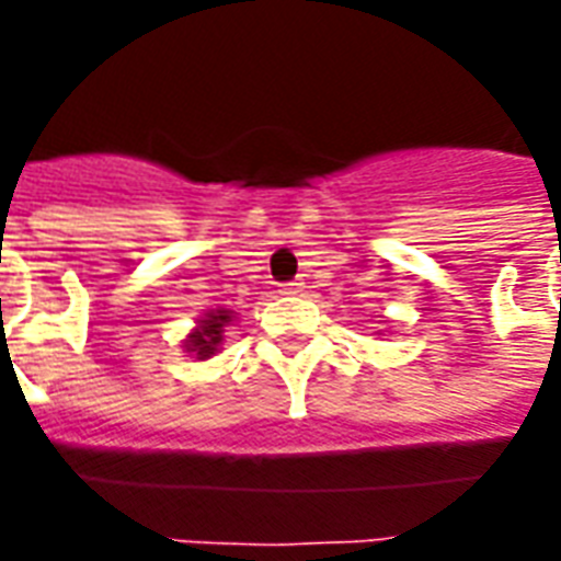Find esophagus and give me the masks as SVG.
Wrapping results in <instances>:
<instances>
[{"label": "esophagus", "mask_w": 561, "mask_h": 561, "mask_svg": "<svg viewBox=\"0 0 561 561\" xmlns=\"http://www.w3.org/2000/svg\"><path fill=\"white\" fill-rule=\"evenodd\" d=\"M304 288H306L304 282L294 279V282H285V285H282L279 291H282V294H300V291H304Z\"/></svg>", "instance_id": "esophagus-1"}]
</instances>
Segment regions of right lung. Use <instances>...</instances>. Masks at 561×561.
I'll return each instance as SVG.
<instances>
[{"label": "right lung", "mask_w": 561, "mask_h": 561, "mask_svg": "<svg viewBox=\"0 0 561 561\" xmlns=\"http://www.w3.org/2000/svg\"><path fill=\"white\" fill-rule=\"evenodd\" d=\"M231 321V312H225V309H219V312H209L204 321H201V330H195L192 336H188V342H185V348L188 352L197 354V360H204V357H209V354H216V348H219L221 342V328Z\"/></svg>", "instance_id": "right-lung-1"}]
</instances>
